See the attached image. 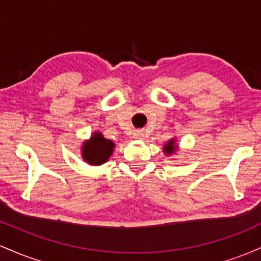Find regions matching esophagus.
Listing matches in <instances>:
<instances>
[{"label": "esophagus", "mask_w": 261, "mask_h": 261, "mask_svg": "<svg viewBox=\"0 0 261 261\" xmlns=\"http://www.w3.org/2000/svg\"><path fill=\"white\" fill-rule=\"evenodd\" d=\"M134 139L143 140V134L141 131H136V133H134Z\"/></svg>", "instance_id": "1"}]
</instances>
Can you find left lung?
Returning <instances> with one entry per match:
<instances>
[{
  "label": "left lung",
  "instance_id": "1",
  "mask_svg": "<svg viewBox=\"0 0 261 261\" xmlns=\"http://www.w3.org/2000/svg\"><path fill=\"white\" fill-rule=\"evenodd\" d=\"M176 148H178V147H176V145H175V139H172V140H169L168 142L166 143V145H164L163 152L167 155H170V154L175 153Z\"/></svg>",
  "mask_w": 261,
  "mask_h": 261
}]
</instances>
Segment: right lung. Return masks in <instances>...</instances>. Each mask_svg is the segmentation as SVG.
Segmentation results:
<instances>
[{"instance_id": "1", "label": "right lung", "mask_w": 261, "mask_h": 261, "mask_svg": "<svg viewBox=\"0 0 261 261\" xmlns=\"http://www.w3.org/2000/svg\"><path fill=\"white\" fill-rule=\"evenodd\" d=\"M114 147H115V143L113 141L106 139L103 134L95 131L91 139L83 142L82 157L88 164L100 166L109 160Z\"/></svg>"}]
</instances>
